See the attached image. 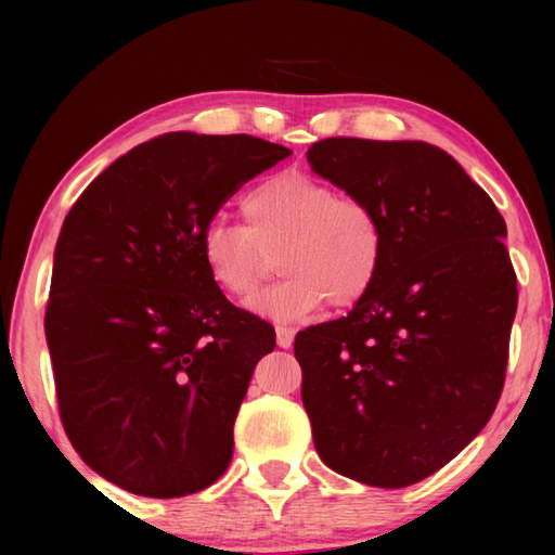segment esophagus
Instances as JSON below:
<instances>
[{"label":"esophagus","mask_w":555,"mask_h":555,"mask_svg":"<svg viewBox=\"0 0 555 555\" xmlns=\"http://www.w3.org/2000/svg\"><path fill=\"white\" fill-rule=\"evenodd\" d=\"M296 326H286V324H279L276 326V344L281 348H291L293 346V338H296Z\"/></svg>","instance_id":"obj_1"}]
</instances>
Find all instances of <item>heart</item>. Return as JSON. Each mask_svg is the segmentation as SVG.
Here are the masks:
<instances>
[{"label": "heart", "mask_w": 555, "mask_h": 555, "mask_svg": "<svg viewBox=\"0 0 555 555\" xmlns=\"http://www.w3.org/2000/svg\"><path fill=\"white\" fill-rule=\"evenodd\" d=\"M241 209L245 223L211 221L199 247L209 279L243 302L255 298L281 253L286 279L250 305L257 314L296 324L326 302L350 308L382 274L386 231L367 199L288 169L253 185Z\"/></svg>", "instance_id": "1"}]
</instances>
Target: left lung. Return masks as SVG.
<instances>
[{
	"label": "left lung",
	"mask_w": 555,
	"mask_h": 555,
	"mask_svg": "<svg viewBox=\"0 0 555 555\" xmlns=\"http://www.w3.org/2000/svg\"><path fill=\"white\" fill-rule=\"evenodd\" d=\"M312 169L379 211L386 259L348 317L298 332L302 405L334 473L400 489L485 429L503 391L517 279L493 199L420 140L326 138Z\"/></svg>",
	"instance_id": "obj_1"
}]
</instances>
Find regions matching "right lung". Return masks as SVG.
<instances>
[{"label": "right lung", "mask_w": 555, "mask_h": 555, "mask_svg": "<svg viewBox=\"0 0 555 555\" xmlns=\"http://www.w3.org/2000/svg\"><path fill=\"white\" fill-rule=\"evenodd\" d=\"M291 150L253 135L167 133L104 169L64 219L44 334L78 455L138 496L227 473L233 422L274 326L209 279L219 207Z\"/></svg>", "instance_id": "right-lung-1"}]
</instances>
